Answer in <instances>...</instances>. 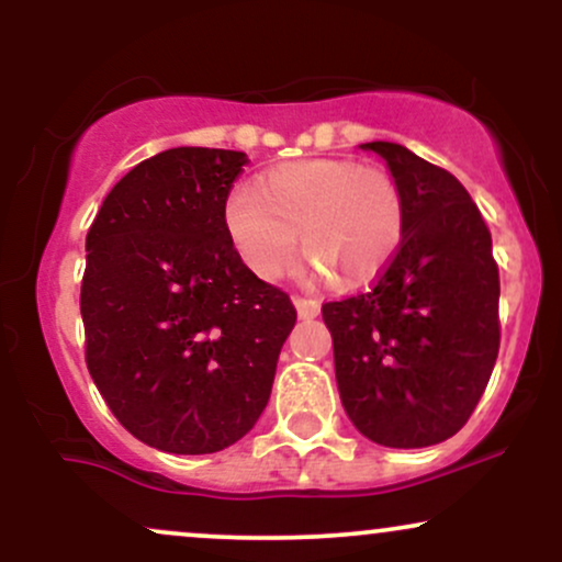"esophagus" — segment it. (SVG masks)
<instances>
[{"instance_id": "1", "label": "esophagus", "mask_w": 562, "mask_h": 562, "mask_svg": "<svg viewBox=\"0 0 562 562\" xmlns=\"http://www.w3.org/2000/svg\"><path fill=\"white\" fill-rule=\"evenodd\" d=\"M293 303H295V312H299L301 319H314V317H319V308H322L319 301L299 299V295H295Z\"/></svg>"}]
</instances>
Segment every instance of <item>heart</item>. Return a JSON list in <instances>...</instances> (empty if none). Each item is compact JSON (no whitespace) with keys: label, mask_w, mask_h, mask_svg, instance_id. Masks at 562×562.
<instances>
[{"label":"heart","mask_w":562,"mask_h":562,"mask_svg":"<svg viewBox=\"0 0 562 562\" xmlns=\"http://www.w3.org/2000/svg\"><path fill=\"white\" fill-rule=\"evenodd\" d=\"M224 232L259 280H277L293 259L295 240L308 250L301 274L333 277L338 288L378 280L398 256L406 203L391 173L348 158L282 164L224 200Z\"/></svg>","instance_id":"heart-1"}]
</instances>
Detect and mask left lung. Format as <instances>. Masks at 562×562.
<instances>
[{"mask_svg": "<svg viewBox=\"0 0 562 562\" xmlns=\"http://www.w3.org/2000/svg\"><path fill=\"white\" fill-rule=\"evenodd\" d=\"M402 187L406 235L375 288L330 301L348 420L380 447L420 449L468 423L499 353V269L479 205L449 171L396 142H364Z\"/></svg>", "mask_w": 562, "mask_h": 562, "instance_id": "1", "label": "left lung"}]
</instances>
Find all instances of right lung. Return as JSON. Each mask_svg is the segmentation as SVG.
Listing matches in <instances>:
<instances>
[{
    "mask_svg": "<svg viewBox=\"0 0 562 562\" xmlns=\"http://www.w3.org/2000/svg\"><path fill=\"white\" fill-rule=\"evenodd\" d=\"M245 153L171 147L108 192L87 235V367L119 423L147 447L211 454L254 428L295 325L224 232Z\"/></svg>",
    "mask_w": 562,
    "mask_h": 562,
    "instance_id": "obj_1",
    "label": "right lung"
}]
</instances>
